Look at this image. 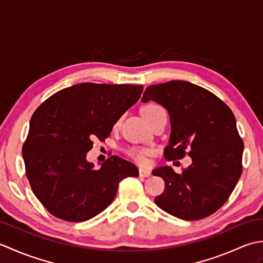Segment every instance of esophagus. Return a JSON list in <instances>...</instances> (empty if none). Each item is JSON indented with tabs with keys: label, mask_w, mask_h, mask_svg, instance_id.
Instances as JSON below:
<instances>
[{
	"label": "esophagus",
	"mask_w": 263,
	"mask_h": 263,
	"mask_svg": "<svg viewBox=\"0 0 263 263\" xmlns=\"http://www.w3.org/2000/svg\"><path fill=\"white\" fill-rule=\"evenodd\" d=\"M139 175H140L141 177H149L150 175H152V172H150L149 170H146V168H140L139 170Z\"/></svg>",
	"instance_id": "esophagus-1"
}]
</instances>
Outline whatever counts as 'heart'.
Listing matches in <instances>:
<instances>
[{
  "label": "heart",
  "instance_id": "heart-1",
  "mask_svg": "<svg viewBox=\"0 0 263 263\" xmlns=\"http://www.w3.org/2000/svg\"><path fill=\"white\" fill-rule=\"evenodd\" d=\"M159 110H164V108L161 107L160 105L156 104V103H149V104L143 106L141 109V113L144 116V119L149 121L156 113H158ZM125 152H126L128 157H131L133 160L136 161V163L140 164V165L147 164V157L149 155L153 154L152 149L142 148V147H138V146L128 147Z\"/></svg>",
  "mask_w": 263,
  "mask_h": 263
}]
</instances>
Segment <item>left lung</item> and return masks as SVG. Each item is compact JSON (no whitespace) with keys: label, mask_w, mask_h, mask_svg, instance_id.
I'll list each match as a JSON object with an SVG mask.
<instances>
[{"label":"left lung","mask_w":263,"mask_h":263,"mask_svg":"<svg viewBox=\"0 0 263 263\" xmlns=\"http://www.w3.org/2000/svg\"><path fill=\"white\" fill-rule=\"evenodd\" d=\"M141 100H155L168 110L172 132L166 160L192 158L182 174L168 166L153 171L165 181L155 203L184 220L212 215L230 198L243 170L244 143L232 109L206 89L182 80L149 86Z\"/></svg>","instance_id":"1"}]
</instances>
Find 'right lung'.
Here are the masks:
<instances>
[{"mask_svg":"<svg viewBox=\"0 0 263 263\" xmlns=\"http://www.w3.org/2000/svg\"><path fill=\"white\" fill-rule=\"evenodd\" d=\"M142 86L80 83L52 95L33 111L22 146L33 194L55 217L85 221L114 200L119 183L139 175L130 161L111 156L93 170L86 155L92 140L104 141Z\"/></svg>","mask_w":263,"mask_h":263,"instance_id":"1","label":"right lung"}]
</instances>
